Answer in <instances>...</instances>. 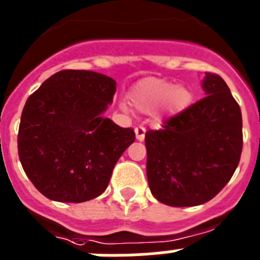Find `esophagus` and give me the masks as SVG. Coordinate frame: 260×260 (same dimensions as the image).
Here are the masks:
<instances>
[{
    "instance_id": "34e87169",
    "label": "esophagus",
    "mask_w": 260,
    "mask_h": 260,
    "mask_svg": "<svg viewBox=\"0 0 260 260\" xmlns=\"http://www.w3.org/2000/svg\"><path fill=\"white\" fill-rule=\"evenodd\" d=\"M135 132V137H137L138 141H144V135H146V128L142 127V126H137L134 128Z\"/></svg>"
}]
</instances>
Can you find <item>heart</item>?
<instances>
[{
	"instance_id": "1",
	"label": "heart",
	"mask_w": 260,
	"mask_h": 260,
	"mask_svg": "<svg viewBox=\"0 0 260 260\" xmlns=\"http://www.w3.org/2000/svg\"><path fill=\"white\" fill-rule=\"evenodd\" d=\"M128 103L141 113H151L160 109L167 114L180 113L191 103V91L186 86H174L162 78H144L133 86L127 95ZM122 109L127 112L126 105Z\"/></svg>"
}]
</instances>
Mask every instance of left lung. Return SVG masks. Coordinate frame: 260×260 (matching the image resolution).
Here are the masks:
<instances>
[{"mask_svg": "<svg viewBox=\"0 0 260 260\" xmlns=\"http://www.w3.org/2000/svg\"><path fill=\"white\" fill-rule=\"evenodd\" d=\"M206 95L146 133L147 180L172 207L211 201L233 176L242 152V114L220 75L206 73Z\"/></svg>", "mask_w": 260, "mask_h": 260, "instance_id": "1", "label": "left lung"}]
</instances>
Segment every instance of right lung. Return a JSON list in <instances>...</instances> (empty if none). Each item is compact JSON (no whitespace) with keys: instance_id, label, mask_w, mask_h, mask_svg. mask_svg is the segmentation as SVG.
<instances>
[{"instance_id":"1","label":"right lung","mask_w":260,"mask_h":260,"mask_svg":"<svg viewBox=\"0 0 260 260\" xmlns=\"http://www.w3.org/2000/svg\"><path fill=\"white\" fill-rule=\"evenodd\" d=\"M116 80L87 70H61L27 99L18 132L22 167L36 189L57 202L82 203L105 191L133 142L132 127L102 117Z\"/></svg>"}]
</instances>
